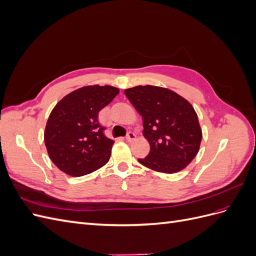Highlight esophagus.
I'll return each mask as SVG.
<instances>
[{
  "label": "esophagus",
  "instance_id": "34e87169",
  "mask_svg": "<svg viewBox=\"0 0 256 256\" xmlns=\"http://www.w3.org/2000/svg\"><path fill=\"white\" fill-rule=\"evenodd\" d=\"M134 138H136V134L134 132V131H129V132L127 134V136H126V140L128 142H131V141H134Z\"/></svg>",
  "mask_w": 256,
  "mask_h": 256
}]
</instances>
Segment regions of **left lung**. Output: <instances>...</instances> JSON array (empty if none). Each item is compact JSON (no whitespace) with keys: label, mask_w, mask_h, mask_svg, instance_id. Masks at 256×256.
<instances>
[{"label":"left lung","mask_w":256,"mask_h":256,"mask_svg":"<svg viewBox=\"0 0 256 256\" xmlns=\"http://www.w3.org/2000/svg\"><path fill=\"white\" fill-rule=\"evenodd\" d=\"M125 95L142 116L143 136L150 145L148 156L138 162L168 174L184 170L196 156L202 141L191 104L171 90L152 85L127 88Z\"/></svg>","instance_id":"8db88e82"}]
</instances>
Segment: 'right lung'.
Returning a JSON list of instances; mask_svg holds the SVG:
<instances>
[{
  "mask_svg": "<svg viewBox=\"0 0 256 256\" xmlns=\"http://www.w3.org/2000/svg\"><path fill=\"white\" fill-rule=\"evenodd\" d=\"M120 90L88 85L60 100L49 116L44 144L49 157L62 172L83 176L104 166L110 159L114 141L104 134L98 113Z\"/></svg>",
  "mask_w": 256,
  "mask_h": 256,
  "instance_id": "1",
  "label": "right lung"
}]
</instances>
